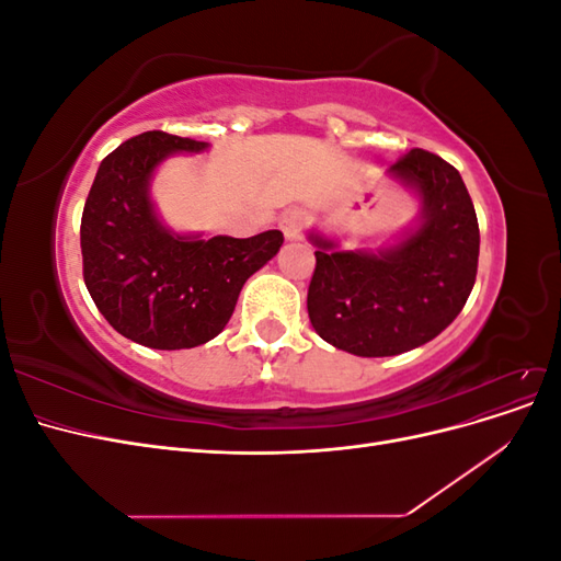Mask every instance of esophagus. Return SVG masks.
Listing matches in <instances>:
<instances>
[{"label": "esophagus", "mask_w": 561, "mask_h": 561, "mask_svg": "<svg viewBox=\"0 0 561 561\" xmlns=\"http://www.w3.org/2000/svg\"><path fill=\"white\" fill-rule=\"evenodd\" d=\"M280 229L285 233V239H290V241L299 239V236L304 233V229H307V213H301V210L285 213L280 217Z\"/></svg>", "instance_id": "obj_1"}]
</instances>
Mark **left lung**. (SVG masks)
Wrapping results in <instances>:
<instances>
[{
	"label": "left lung",
	"instance_id": "obj_1",
	"mask_svg": "<svg viewBox=\"0 0 561 561\" xmlns=\"http://www.w3.org/2000/svg\"><path fill=\"white\" fill-rule=\"evenodd\" d=\"M390 173L416 186L421 227L381 254L332 252L313 236L309 318L328 344L363 358L398 355L431 342L461 313L478 276L480 227L456 168L412 149Z\"/></svg>",
	"mask_w": 561,
	"mask_h": 561
}]
</instances>
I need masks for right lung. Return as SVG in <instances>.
I'll return each mask as SVG.
<instances>
[{
    "label": "right lung",
    "mask_w": 561,
    "mask_h": 561,
    "mask_svg": "<svg viewBox=\"0 0 561 561\" xmlns=\"http://www.w3.org/2000/svg\"><path fill=\"white\" fill-rule=\"evenodd\" d=\"M206 142L147 130L118 145L98 168L81 215L83 283L98 311L135 344L175 351L225 330L243 283L283 245L271 229L250 239L208 241L168 233L147 196L154 165Z\"/></svg>",
    "instance_id": "1"
}]
</instances>
